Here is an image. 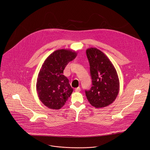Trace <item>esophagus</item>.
Instances as JSON below:
<instances>
[{
  "mask_svg": "<svg viewBox=\"0 0 150 150\" xmlns=\"http://www.w3.org/2000/svg\"><path fill=\"white\" fill-rule=\"evenodd\" d=\"M80 91H81V88L79 87H78V88L75 89V92H80Z\"/></svg>",
  "mask_w": 150,
  "mask_h": 150,
  "instance_id": "34e87169",
  "label": "esophagus"
}]
</instances>
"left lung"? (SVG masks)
<instances>
[{
  "label": "left lung",
  "instance_id": "1",
  "mask_svg": "<svg viewBox=\"0 0 150 150\" xmlns=\"http://www.w3.org/2000/svg\"><path fill=\"white\" fill-rule=\"evenodd\" d=\"M86 56L90 66L92 86L85 91L90 104L102 108L111 104L120 91V81L117 71L110 59L96 47L86 49Z\"/></svg>",
  "mask_w": 150,
  "mask_h": 150
}]
</instances>
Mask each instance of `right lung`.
Instances as JSON below:
<instances>
[{
  "label": "right lung",
  "instance_id": "add662e5",
  "mask_svg": "<svg viewBox=\"0 0 150 150\" xmlns=\"http://www.w3.org/2000/svg\"><path fill=\"white\" fill-rule=\"evenodd\" d=\"M76 55L71 49H58L42 64L37 78L36 91L40 101L47 108L61 109L72 94L73 89L64 75V70Z\"/></svg>",
  "mask_w": 150,
  "mask_h": 150
}]
</instances>
